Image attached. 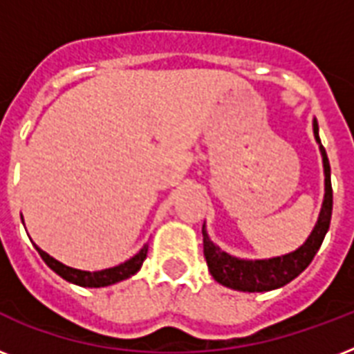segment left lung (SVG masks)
Returning <instances> with one entry per match:
<instances>
[{"label":"left lung","mask_w":354,"mask_h":354,"mask_svg":"<svg viewBox=\"0 0 354 354\" xmlns=\"http://www.w3.org/2000/svg\"><path fill=\"white\" fill-rule=\"evenodd\" d=\"M314 139L319 145L322 161H324L325 194L319 209L318 222L314 224L313 232L301 246L290 253L270 259H241L232 253L224 252L209 239V233L202 226L204 235V257L207 268L216 283L241 292H268L275 290L296 279L303 270L307 268L322 246L325 235L329 232L330 215H333V187H330V165L322 139H319L318 121L313 119Z\"/></svg>","instance_id":"left-lung-1"}]
</instances>
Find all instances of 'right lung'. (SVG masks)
<instances>
[{
  "label": "right lung",
  "mask_w": 354,
  "mask_h": 354,
  "mask_svg": "<svg viewBox=\"0 0 354 354\" xmlns=\"http://www.w3.org/2000/svg\"><path fill=\"white\" fill-rule=\"evenodd\" d=\"M21 222H24V216H21ZM40 253V257L46 261V264L49 268L58 274L62 279L73 283V285L79 286H88V288H101V286H110L115 285L119 281H124L128 277H132L139 272V268L143 266V261L147 259V252H149V244H145L141 250H139L133 257H130L124 263L118 264V266H112V268L97 270V272H88V270H77L71 268V266H66L64 263L57 261L55 257H51L49 253H46L44 250L36 246Z\"/></svg>",
  "instance_id": "1"
}]
</instances>
